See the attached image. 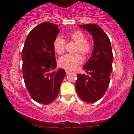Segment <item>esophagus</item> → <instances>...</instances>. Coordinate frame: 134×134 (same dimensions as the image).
<instances>
[{
  "mask_svg": "<svg viewBox=\"0 0 134 134\" xmlns=\"http://www.w3.org/2000/svg\"><path fill=\"white\" fill-rule=\"evenodd\" d=\"M65 73H66V74H69L70 73V71H69V70H65Z\"/></svg>",
  "mask_w": 134,
  "mask_h": 134,
  "instance_id": "esophagus-1",
  "label": "esophagus"
}]
</instances>
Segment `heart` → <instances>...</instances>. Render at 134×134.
Returning a JSON list of instances; mask_svg holds the SVG:
<instances>
[{
  "label": "heart",
  "instance_id": "b5f03b06",
  "mask_svg": "<svg viewBox=\"0 0 134 134\" xmlns=\"http://www.w3.org/2000/svg\"><path fill=\"white\" fill-rule=\"evenodd\" d=\"M69 40L76 43L74 52H80L83 56L86 57L91 53L92 51V44L86 39L85 35L82 31L77 30L67 35ZM54 51L59 55L64 54L65 51V41L62 37L57 36L53 42ZM82 62V57L79 54H67L60 57L59 60V67L66 70H73Z\"/></svg>",
  "mask_w": 134,
  "mask_h": 134
}]
</instances>
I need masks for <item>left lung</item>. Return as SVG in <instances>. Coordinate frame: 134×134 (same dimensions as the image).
<instances>
[{"label": "left lung", "mask_w": 134, "mask_h": 134, "mask_svg": "<svg viewBox=\"0 0 134 134\" xmlns=\"http://www.w3.org/2000/svg\"><path fill=\"white\" fill-rule=\"evenodd\" d=\"M92 35L94 48L92 54L83 67L88 75L77 74L75 89L86 103H94L104 95L109 87L113 70V54L108 35L96 24L80 25Z\"/></svg>", "instance_id": "8db88e82"}]
</instances>
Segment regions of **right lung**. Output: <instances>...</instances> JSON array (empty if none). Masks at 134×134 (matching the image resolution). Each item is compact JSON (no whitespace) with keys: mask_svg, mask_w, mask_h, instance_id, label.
Returning <instances> with one entry per match:
<instances>
[{"mask_svg":"<svg viewBox=\"0 0 134 134\" xmlns=\"http://www.w3.org/2000/svg\"><path fill=\"white\" fill-rule=\"evenodd\" d=\"M59 33L57 25L41 23L28 34L22 51L25 85L33 99L41 104H48L56 98L66 75L62 69L52 72L57 65L53 42Z\"/></svg>","mask_w":134,"mask_h":134,"instance_id":"add662e5","label":"right lung"}]
</instances>
